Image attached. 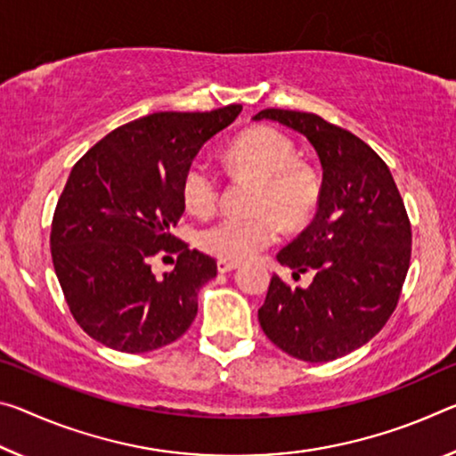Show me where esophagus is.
<instances>
[{"label":"esophagus","mask_w":456,"mask_h":456,"mask_svg":"<svg viewBox=\"0 0 456 456\" xmlns=\"http://www.w3.org/2000/svg\"><path fill=\"white\" fill-rule=\"evenodd\" d=\"M235 267H240V264L229 262V259H219V262H216V270H219L221 273H227L231 270H235Z\"/></svg>","instance_id":"1"}]
</instances>
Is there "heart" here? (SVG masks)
<instances>
[{
  "mask_svg": "<svg viewBox=\"0 0 456 456\" xmlns=\"http://www.w3.org/2000/svg\"><path fill=\"white\" fill-rule=\"evenodd\" d=\"M294 146L276 129L257 127L243 134L225 151V162L256 178V216H221L197 235L202 251L241 262L278 240L276 215L286 227H300L321 199V180L310 166L294 162ZM183 199L192 213H208L219 199V178L205 164H192L183 180Z\"/></svg>",
  "mask_w": 456,
  "mask_h": 456,
  "instance_id": "b5f03b06",
  "label": "heart"
}]
</instances>
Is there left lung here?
<instances>
[{
  "label": "left lung",
  "instance_id": "left-lung-1",
  "mask_svg": "<svg viewBox=\"0 0 456 456\" xmlns=\"http://www.w3.org/2000/svg\"><path fill=\"white\" fill-rule=\"evenodd\" d=\"M306 137L322 168L319 211L278 251L292 278L310 272L308 288L272 276L257 319L265 337L300 361L327 363L370 343L400 298L410 267L411 229L386 162L357 135L314 113L264 110Z\"/></svg>",
  "mask_w": 456,
  "mask_h": 456
}]
</instances>
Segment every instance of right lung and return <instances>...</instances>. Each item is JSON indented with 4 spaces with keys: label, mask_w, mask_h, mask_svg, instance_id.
Masks as SVG:
<instances>
[{
    "label": "right lung",
    "mask_w": 456,
    "mask_h": 456,
    "mask_svg": "<svg viewBox=\"0 0 456 456\" xmlns=\"http://www.w3.org/2000/svg\"><path fill=\"white\" fill-rule=\"evenodd\" d=\"M241 113L160 111L113 129L72 166L56 205L50 249L56 278L86 335L121 353L160 349L183 337L213 257L170 233L184 213L183 180L200 148ZM178 253L156 279L151 257Z\"/></svg>",
    "instance_id": "right-lung-1"
}]
</instances>
